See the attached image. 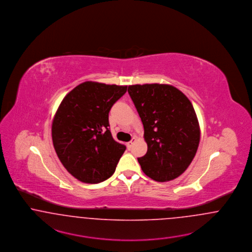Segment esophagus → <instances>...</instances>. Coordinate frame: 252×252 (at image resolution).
Segmentation results:
<instances>
[{
  "mask_svg": "<svg viewBox=\"0 0 252 252\" xmlns=\"http://www.w3.org/2000/svg\"><path fill=\"white\" fill-rule=\"evenodd\" d=\"M136 141V139L133 137L132 139H131V141L130 142H128V144H127V146H128V148H131V146L134 144V142Z\"/></svg>",
  "mask_w": 252,
  "mask_h": 252,
  "instance_id": "1",
  "label": "esophagus"
}]
</instances>
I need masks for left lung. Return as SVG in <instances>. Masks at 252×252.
<instances>
[{"label": "left lung", "mask_w": 252, "mask_h": 252, "mask_svg": "<svg viewBox=\"0 0 252 252\" xmlns=\"http://www.w3.org/2000/svg\"><path fill=\"white\" fill-rule=\"evenodd\" d=\"M128 92L148 145L147 154L137 159L143 172L157 182L174 180L193 161L200 139L191 101L170 85H133Z\"/></svg>", "instance_id": "obj_1"}]
</instances>
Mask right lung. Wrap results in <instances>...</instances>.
I'll use <instances>...</instances> for the list:
<instances>
[{
    "label": "right lung",
    "instance_id": "add662e5",
    "mask_svg": "<svg viewBox=\"0 0 252 252\" xmlns=\"http://www.w3.org/2000/svg\"><path fill=\"white\" fill-rule=\"evenodd\" d=\"M127 86L85 82L61 101L52 125L55 153L77 180L98 184L113 175L126 147L112 137L109 111Z\"/></svg>",
    "mask_w": 252,
    "mask_h": 252
}]
</instances>
